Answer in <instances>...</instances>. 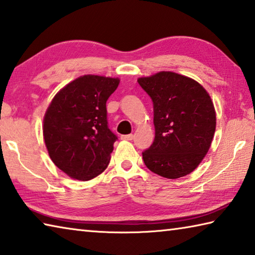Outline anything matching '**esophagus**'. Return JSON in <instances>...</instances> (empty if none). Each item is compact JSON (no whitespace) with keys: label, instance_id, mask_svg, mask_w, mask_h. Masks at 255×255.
<instances>
[{"label":"esophagus","instance_id":"34e87169","mask_svg":"<svg viewBox=\"0 0 255 255\" xmlns=\"http://www.w3.org/2000/svg\"><path fill=\"white\" fill-rule=\"evenodd\" d=\"M132 138H133L132 133H130V135H124V136H122V139H124V140H131Z\"/></svg>","mask_w":255,"mask_h":255}]
</instances>
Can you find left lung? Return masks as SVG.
I'll return each mask as SVG.
<instances>
[{"mask_svg":"<svg viewBox=\"0 0 255 255\" xmlns=\"http://www.w3.org/2000/svg\"><path fill=\"white\" fill-rule=\"evenodd\" d=\"M154 105L155 139L142 151L147 168L165 178L192 173L214 137L216 114L207 91L197 81L160 71L138 79Z\"/></svg>","mask_w":255,"mask_h":255,"instance_id":"8db88e82","label":"left lung"}]
</instances>
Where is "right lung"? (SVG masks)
<instances>
[{"instance_id":"add662e5","label":"right lung","mask_w":255,"mask_h":255,"mask_svg":"<svg viewBox=\"0 0 255 255\" xmlns=\"http://www.w3.org/2000/svg\"><path fill=\"white\" fill-rule=\"evenodd\" d=\"M118 78L86 75L62 88L43 119L51 160L71 178L89 180L107 168L117 136L108 128L106 103Z\"/></svg>"}]
</instances>
